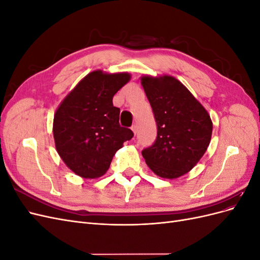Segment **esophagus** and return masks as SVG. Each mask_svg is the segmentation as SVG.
<instances>
[{
  "instance_id": "obj_1",
  "label": "esophagus",
  "mask_w": 260,
  "mask_h": 260,
  "mask_svg": "<svg viewBox=\"0 0 260 260\" xmlns=\"http://www.w3.org/2000/svg\"><path fill=\"white\" fill-rule=\"evenodd\" d=\"M131 130L133 131V133H135V135H137V131H138V127H137V124H133L132 127H131Z\"/></svg>"
}]
</instances>
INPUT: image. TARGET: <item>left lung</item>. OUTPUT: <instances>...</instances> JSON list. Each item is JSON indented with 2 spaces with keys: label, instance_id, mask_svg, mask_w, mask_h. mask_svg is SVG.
Wrapping results in <instances>:
<instances>
[{
  "label": "left lung",
  "instance_id": "8db88e82",
  "mask_svg": "<svg viewBox=\"0 0 260 260\" xmlns=\"http://www.w3.org/2000/svg\"><path fill=\"white\" fill-rule=\"evenodd\" d=\"M141 83L157 124L155 142L142 155L154 174L176 179L190 171L205 154L212 132L210 116L174 77L144 76Z\"/></svg>",
  "mask_w": 260,
  "mask_h": 260
}]
</instances>
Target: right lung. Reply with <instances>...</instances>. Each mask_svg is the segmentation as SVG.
<instances>
[{
	"label": "right lung",
	"instance_id": "right-lung-1",
	"mask_svg": "<svg viewBox=\"0 0 260 260\" xmlns=\"http://www.w3.org/2000/svg\"><path fill=\"white\" fill-rule=\"evenodd\" d=\"M130 75L90 73L76 85L54 115L53 135L57 153L67 167L82 178L94 179L108 170L123 142L133 138L119 124L120 109L113 105Z\"/></svg>",
	"mask_w": 260,
	"mask_h": 260
}]
</instances>
